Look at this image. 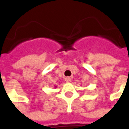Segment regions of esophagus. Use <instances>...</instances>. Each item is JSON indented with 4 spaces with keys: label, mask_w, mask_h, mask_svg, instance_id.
<instances>
[{
    "label": "esophagus",
    "mask_w": 129,
    "mask_h": 129,
    "mask_svg": "<svg viewBox=\"0 0 129 129\" xmlns=\"http://www.w3.org/2000/svg\"><path fill=\"white\" fill-rule=\"evenodd\" d=\"M66 81L67 82V83H70V81H71V80H72V79H71V77H66Z\"/></svg>",
    "instance_id": "34e87169"
}]
</instances>
